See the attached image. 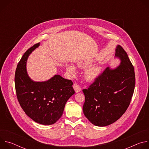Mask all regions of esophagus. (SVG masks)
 <instances>
[{"mask_svg": "<svg viewBox=\"0 0 149 149\" xmlns=\"http://www.w3.org/2000/svg\"><path fill=\"white\" fill-rule=\"evenodd\" d=\"M73 88H74V90H75L76 93H79V92H80L81 91V88L79 86V85H78L76 83H75L73 85Z\"/></svg>", "mask_w": 149, "mask_h": 149, "instance_id": "obj_1", "label": "esophagus"}]
</instances>
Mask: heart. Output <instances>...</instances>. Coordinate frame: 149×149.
<instances>
[{
  "instance_id": "obj_1",
  "label": "heart",
  "mask_w": 149,
  "mask_h": 149,
  "mask_svg": "<svg viewBox=\"0 0 149 149\" xmlns=\"http://www.w3.org/2000/svg\"><path fill=\"white\" fill-rule=\"evenodd\" d=\"M90 65L89 63L83 62L78 65L79 68H86ZM67 72L71 75H75L77 72V69L75 66L70 64L66 65ZM101 74V68L99 67H91L87 68L85 72V78L88 81H94L99 78Z\"/></svg>"
}]
</instances>
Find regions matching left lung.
Wrapping results in <instances>:
<instances>
[{
	"mask_svg": "<svg viewBox=\"0 0 149 149\" xmlns=\"http://www.w3.org/2000/svg\"><path fill=\"white\" fill-rule=\"evenodd\" d=\"M115 58L120 64L108 67L85 95L84 114L94 125L104 127L119 119L128 108L135 87L134 69L125 51L117 45Z\"/></svg>",
	"mask_w": 149,
	"mask_h": 149,
	"instance_id": "obj_1",
	"label": "left lung"
}]
</instances>
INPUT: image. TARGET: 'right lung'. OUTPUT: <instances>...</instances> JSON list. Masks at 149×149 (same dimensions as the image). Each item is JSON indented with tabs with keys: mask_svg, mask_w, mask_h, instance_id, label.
<instances>
[{
	"mask_svg": "<svg viewBox=\"0 0 149 149\" xmlns=\"http://www.w3.org/2000/svg\"><path fill=\"white\" fill-rule=\"evenodd\" d=\"M40 46L34 45L24 54L17 64L15 76L18 101L26 114L43 125L55 123L62 116L67 101L75 93L71 80L54 75L45 81H35L28 74L29 56Z\"/></svg>",
	"mask_w": 149,
	"mask_h": 149,
	"instance_id": "add662e5",
	"label": "right lung"
}]
</instances>
